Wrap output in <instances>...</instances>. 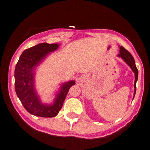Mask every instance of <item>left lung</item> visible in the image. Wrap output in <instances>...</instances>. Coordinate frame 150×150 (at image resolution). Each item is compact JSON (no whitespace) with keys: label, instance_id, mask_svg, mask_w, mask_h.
<instances>
[{"label":"left lung","instance_id":"8db88e82","mask_svg":"<svg viewBox=\"0 0 150 150\" xmlns=\"http://www.w3.org/2000/svg\"><path fill=\"white\" fill-rule=\"evenodd\" d=\"M117 56L119 57H121V58L123 59V61H124V62L130 67L133 72L134 73V76H135V81L134 83V97H133V99H134L135 93H136V83H137V80H138V69H137L136 65H135L134 59L132 56V54H131L128 50H126V49L122 46H120V54H119Z\"/></svg>","mask_w":150,"mask_h":150}]
</instances>
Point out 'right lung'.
<instances>
[{
	"label": "right lung",
	"instance_id": "right-lung-1",
	"mask_svg": "<svg viewBox=\"0 0 150 150\" xmlns=\"http://www.w3.org/2000/svg\"><path fill=\"white\" fill-rule=\"evenodd\" d=\"M59 46V44L42 43L26 49L16 65L14 77L16 94L25 109L33 115L42 117L57 116L62 108L69 88L75 85L74 80L61 84L54 101L50 104L43 103L36 91L35 76L37 67Z\"/></svg>",
	"mask_w": 150,
	"mask_h": 150
}]
</instances>
